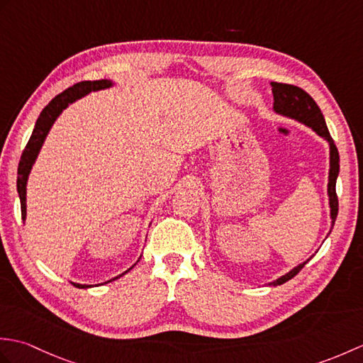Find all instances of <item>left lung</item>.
<instances>
[{
	"label": "left lung",
	"instance_id": "left-lung-1",
	"mask_svg": "<svg viewBox=\"0 0 363 363\" xmlns=\"http://www.w3.org/2000/svg\"><path fill=\"white\" fill-rule=\"evenodd\" d=\"M273 87V111L277 115H282V117H287L295 120L301 125H304L307 128H311L315 134H318L321 138H325L329 145V177H328V198H329V209H330V228H334V223L338 213V199L335 194V182L338 173H340V157H338V151L337 146L330 137L325 117L320 111V107L317 103L313 101V98L304 91L303 89H299L296 86H290V84H279V82H272ZM330 234V230H329ZM328 234V235H329ZM313 256H311L307 260H304L303 264L296 265L295 268H291L289 273H285L284 276L277 277L276 281L269 282V285H281L284 282H287L291 279L293 276L299 273V269L303 268L307 262H309Z\"/></svg>",
	"mask_w": 363,
	"mask_h": 363
}]
</instances>
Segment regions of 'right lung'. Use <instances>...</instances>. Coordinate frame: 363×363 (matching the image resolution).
<instances>
[{"instance_id": "right-lung-1", "label": "right lung", "mask_w": 363, "mask_h": 363, "mask_svg": "<svg viewBox=\"0 0 363 363\" xmlns=\"http://www.w3.org/2000/svg\"><path fill=\"white\" fill-rule=\"evenodd\" d=\"M112 86H115V82L111 81V79L78 82V84H74L73 87L64 90L62 94L57 95L56 98H52L51 101H50V104L46 106L45 109L42 111L40 117H38L37 121H35L33 135H30L29 142L26 145V148H25V151H23V154H21L20 164H18L17 190H18V196H20L21 218H23V221L26 220V186H28V179H29L30 169H33V167L35 164V160L38 157V152H40L42 146L45 143V138H46V135H48L50 129L52 128L54 121H56L59 118V115L62 113L68 106L73 104L76 99H81V98H84L86 95L91 94V91L111 89ZM140 257H138V260H140ZM137 262H135V264H137ZM134 265L130 267L129 269H126L125 273H121L120 276L113 277V279H111V281H115V279H118V277L125 276L128 272H130V269L134 268ZM111 281H107V282H111ZM107 282H103V284H107ZM72 284L74 285V287H79V289H90L91 287V285H87V284H78V282H72Z\"/></svg>"}]
</instances>
